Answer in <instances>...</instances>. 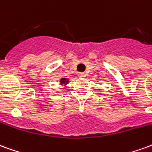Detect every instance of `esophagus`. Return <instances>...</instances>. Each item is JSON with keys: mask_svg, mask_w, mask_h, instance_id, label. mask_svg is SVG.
Masks as SVG:
<instances>
[{"mask_svg": "<svg viewBox=\"0 0 152 152\" xmlns=\"http://www.w3.org/2000/svg\"><path fill=\"white\" fill-rule=\"evenodd\" d=\"M80 77H86V73L85 72H80L78 74Z\"/></svg>", "mask_w": 152, "mask_h": 152, "instance_id": "esophagus-1", "label": "esophagus"}]
</instances>
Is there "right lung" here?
Listing matches in <instances>:
<instances>
[{"label": "right lung", "instance_id": "add662e5", "mask_svg": "<svg viewBox=\"0 0 152 152\" xmlns=\"http://www.w3.org/2000/svg\"><path fill=\"white\" fill-rule=\"evenodd\" d=\"M60 80H61V81H60V82H61V85H63V84H65L66 82H67L66 80H65V78H63V79H61Z\"/></svg>", "mask_w": 152, "mask_h": 152}]
</instances>
